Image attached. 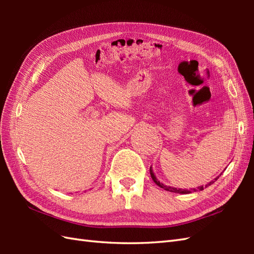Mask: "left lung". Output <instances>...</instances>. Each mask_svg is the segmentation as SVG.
I'll return each mask as SVG.
<instances>
[{"label":"left lung","mask_w":254,"mask_h":254,"mask_svg":"<svg viewBox=\"0 0 254 254\" xmlns=\"http://www.w3.org/2000/svg\"><path fill=\"white\" fill-rule=\"evenodd\" d=\"M149 172H150V177H152V179L154 180V182L156 183V185H157L158 187H160L161 189H164V190H166V191H169V192H175V193H181V194H187V193H190V192H191L190 190H182V189H177V188H172V187H167V186L163 185V183H160V182L158 181L157 178L155 177L154 172H153V170H152V167H150ZM217 179H218V177H217L216 179H215V180H217ZM213 182H214V181L209 182L207 186H210V185H212ZM203 189H204V188H203V186H202V187H199V188H198V190H199V191H202ZM194 191H195V190H194Z\"/></svg>","instance_id":"obj_1"}]
</instances>
